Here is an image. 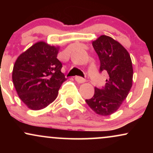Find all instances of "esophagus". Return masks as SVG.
<instances>
[{
	"label": "esophagus",
	"instance_id": "obj_1",
	"mask_svg": "<svg viewBox=\"0 0 153 153\" xmlns=\"http://www.w3.org/2000/svg\"><path fill=\"white\" fill-rule=\"evenodd\" d=\"M75 79L77 82H79V83H82V82H85V79L82 78V77H80V76H76L75 78Z\"/></svg>",
	"mask_w": 153,
	"mask_h": 153
}]
</instances>
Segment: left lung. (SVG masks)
Wrapping results in <instances>:
<instances>
[{
	"instance_id": "left-lung-1",
	"label": "left lung",
	"mask_w": 153,
	"mask_h": 153,
	"mask_svg": "<svg viewBox=\"0 0 153 153\" xmlns=\"http://www.w3.org/2000/svg\"><path fill=\"white\" fill-rule=\"evenodd\" d=\"M92 45L99 56L100 73L106 72L108 78L104 87H95L94 96L85 101L96 114L105 117L114 113L127 98L132 85V63L127 50L110 36L102 35Z\"/></svg>"
}]
</instances>
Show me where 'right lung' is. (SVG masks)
<instances>
[{"label":"right lung","mask_w":153,"mask_h":153,"mask_svg":"<svg viewBox=\"0 0 153 153\" xmlns=\"http://www.w3.org/2000/svg\"><path fill=\"white\" fill-rule=\"evenodd\" d=\"M58 50L59 47L39 42L20 54L13 65V85L19 98L31 109H42L53 102L67 80L57 58Z\"/></svg>","instance_id":"right-lung-1"}]
</instances>
